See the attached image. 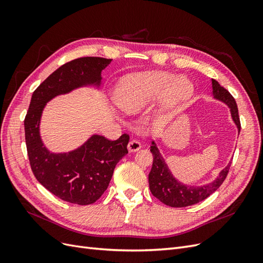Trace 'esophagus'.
<instances>
[{
  "instance_id": "obj_1",
  "label": "esophagus",
  "mask_w": 263,
  "mask_h": 263,
  "mask_svg": "<svg viewBox=\"0 0 263 263\" xmlns=\"http://www.w3.org/2000/svg\"><path fill=\"white\" fill-rule=\"evenodd\" d=\"M127 148H128L130 153H135V151H138L141 148V144L136 139H132L128 142V146H127Z\"/></svg>"
}]
</instances>
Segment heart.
Here are the masks:
<instances>
[{"label":"heart","instance_id":"1","mask_svg":"<svg viewBox=\"0 0 263 263\" xmlns=\"http://www.w3.org/2000/svg\"><path fill=\"white\" fill-rule=\"evenodd\" d=\"M193 85L185 78H174L169 72H144L130 76L119 84L115 93L116 104L127 113H137L162 95L163 107H172L186 101Z\"/></svg>","mask_w":263,"mask_h":263}]
</instances>
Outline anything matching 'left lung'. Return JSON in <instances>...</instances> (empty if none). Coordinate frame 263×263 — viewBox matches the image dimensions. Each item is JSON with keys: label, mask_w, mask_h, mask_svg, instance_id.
I'll return each mask as SVG.
<instances>
[{"label": "left lung", "mask_w": 263, "mask_h": 263, "mask_svg": "<svg viewBox=\"0 0 263 263\" xmlns=\"http://www.w3.org/2000/svg\"><path fill=\"white\" fill-rule=\"evenodd\" d=\"M212 85L214 98L224 102L225 104L229 106L230 113H232V117L237 125L238 132H240L238 107L233 95L225 87H222L216 80H214V79H212ZM151 144H153V146L150 147V151L154 156V162L148 177L149 189L153 195L157 197L159 201L165 205L171 206V208H185V206L194 205L208 198L225 181L230 164H232V162H229L226 168L220 171L216 180H214L209 184L202 186L185 185L172 176L164 159L159 153V149L157 148L155 141L151 142Z\"/></svg>", "instance_id": "left-lung-1"}]
</instances>
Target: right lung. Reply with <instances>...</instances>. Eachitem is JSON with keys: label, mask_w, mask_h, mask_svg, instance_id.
Wrapping results in <instances>:
<instances>
[{"label": "right lung", "mask_w": 263, "mask_h": 263, "mask_svg": "<svg viewBox=\"0 0 263 263\" xmlns=\"http://www.w3.org/2000/svg\"><path fill=\"white\" fill-rule=\"evenodd\" d=\"M112 59L83 57L69 61L52 72L31 95L24 121L30 168L50 193L78 205H89L105 192L117 162L128 154L129 135L116 140L93 135L80 148L68 154H52L44 146L39 123L46 103L84 85H100L101 72Z\"/></svg>", "instance_id": "right-lung-1"}]
</instances>
